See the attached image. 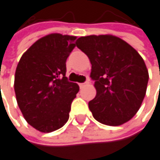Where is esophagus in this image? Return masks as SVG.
I'll return each instance as SVG.
<instances>
[{"instance_id":"1","label":"esophagus","mask_w":160,"mask_h":160,"mask_svg":"<svg viewBox=\"0 0 160 160\" xmlns=\"http://www.w3.org/2000/svg\"><path fill=\"white\" fill-rule=\"evenodd\" d=\"M89 84V82H84V83H79L78 85H79V87H83V86H85V85H88Z\"/></svg>"}]
</instances>
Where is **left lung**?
Instances as JSON below:
<instances>
[{
	"mask_svg": "<svg viewBox=\"0 0 160 160\" xmlns=\"http://www.w3.org/2000/svg\"><path fill=\"white\" fill-rule=\"evenodd\" d=\"M76 46L89 58L96 98L89 102L94 118L107 126H120L139 111L146 94L148 70L138 51L112 35L79 37Z\"/></svg>",
	"mask_w": 160,
	"mask_h": 160,
	"instance_id": "1",
	"label": "left lung"
}]
</instances>
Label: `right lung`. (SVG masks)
<instances>
[{
    "label": "right lung",
    "instance_id": "right-lung-1",
    "mask_svg": "<svg viewBox=\"0 0 160 160\" xmlns=\"http://www.w3.org/2000/svg\"><path fill=\"white\" fill-rule=\"evenodd\" d=\"M76 36L48 34L21 56L15 73L18 105L29 125L44 133L68 121L71 103L79 87L65 77L66 59L76 47Z\"/></svg>",
    "mask_w": 160,
    "mask_h": 160
}]
</instances>
